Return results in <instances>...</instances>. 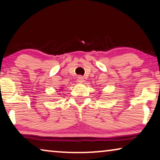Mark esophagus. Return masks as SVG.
I'll return each instance as SVG.
<instances>
[{
    "instance_id": "1",
    "label": "esophagus",
    "mask_w": 160,
    "mask_h": 160,
    "mask_svg": "<svg viewBox=\"0 0 160 160\" xmlns=\"http://www.w3.org/2000/svg\"><path fill=\"white\" fill-rule=\"evenodd\" d=\"M78 82L80 83H82L84 82V78H83L82 76H78Z\"/></svg>"
}]
</instances>
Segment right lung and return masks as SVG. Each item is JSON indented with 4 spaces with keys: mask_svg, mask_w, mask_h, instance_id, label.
Instances as JSON below:
<instances>
[{
    "mask_svg": "<svg viewBox=\"0 0 160 160\" xmlns=\"http://www.w3.org/2000/svg\"><path fill=\"white\" fill-rule=\"evenodd\" d=\"M62 90V89H59V91H61ZM57 92H58V91H57Z\"/></svg>",
    "mask_w": 160,
    "mask_h": 160,
    "instance_id": "add662e5",
    "label": "right lung"
}]
</instances>
